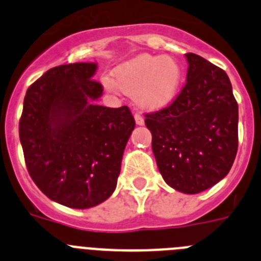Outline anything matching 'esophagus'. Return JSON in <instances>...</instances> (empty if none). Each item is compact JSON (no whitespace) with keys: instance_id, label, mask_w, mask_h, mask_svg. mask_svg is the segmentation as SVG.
<instances>
[{"instance_id":"obj_1","label":"esophagus","mask_w":261,"mask_h":261,"mask_svg":"<svg viewBox=\"0 0 261 261\" xmlns=\"http://www.w3.org/2000/svg\"><path fill=\"white\" fill-rule=\"evenodd\" d=\"M135 120H136V124H137V125H144V117L141 116V115L140 114H135Z\"/></svg>"}]
</instances>
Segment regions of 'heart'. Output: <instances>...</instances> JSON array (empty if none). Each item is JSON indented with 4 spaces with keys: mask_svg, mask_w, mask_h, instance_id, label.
Returning a JSON list of instances; mask_svg holds the SVG:
<instances>
[{
    "mask_svg": "<svg viewBox=\"0 0 261 261\" xmlns=\"http://www.w3.org/2000/svg\"><path fill=\"white\" fill-rule=\"evenodd\" d=\"M181 81V70L171 57L140 55L115 69L114 80L106 77L103 85L108 91H121L136 96L145 110H161L176 95Z\"/></svg>",
    "mask_w": 261,
    "mask_h": 261,
    "instance_id": "heart-1",
    "label": "heart"
}]
</instances>
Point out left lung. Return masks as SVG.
Returning <instances> with one entry per match:
<instances>
[{"label":"left lung","mask_w":261,"mask_h":261,"mask_svg":"<svg viewBox=\"0 0 261 261\" xmlns=\"http://www.w3.org/2000/svg\"><path fill=\"white\" fill-rule=\"evenodd\" d=\"M187 84L168 107L145 115L151 149L166 183L195 195L229 174L238 150V103L229 77L187 53Z\"/></svg>","instance_id":"obj_1"}]
</instances>
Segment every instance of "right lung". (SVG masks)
Returning <instances> with one entry per match:
<instances>
[{
	"mask_svg": "<svg viewBox=\"0 0 261 261\" xmlns=\"http://www.w3.org/2000/svg\"><path fill=\"white\" fill-rule=\"evenodd\" d=\"M94 62L49 69L27 90L19 138L27 170L39 190L69 208L107 200L117 184L124 149L135 129L126 106L95 103L102 85Z\"/></svg>",
	"mask_w": 261,
	"mask_h": 261,
	"instance_id": "add662e5",
	"label": "right lung"
}]
</instances>
